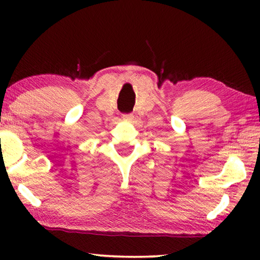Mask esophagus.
I'll return each instance as SVG.
<instances>
[{"label":"esophagus","mask_w":260,"mask_h":260,"mask_svg":"<svg viewBox=\"0 0 260 260\" xmlns=\"http://www.w3.org/2000/svg\"><path fill=\"white\" fill-rule=\"evenodd\" d=\"M123 119L125 120V122H133L134 115H131V113H129V115H123Z\"/></svg>","instance_id":"1"}]
</instances>
